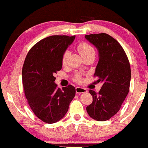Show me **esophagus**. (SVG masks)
I'll return each mask as SVG.
<instances>
[{
	"label": "esophagus",
	"mask_w": 148,
	"mask_h": 148,
	"mask_svg": "<svg viewBox=\"0 0 148 148\" xmlns=\"http://www.w3.org/2000/svg\"><path fill=\"white\" fill-rule=\"evenodd\" d=\"M87 92V90L84 88L81 87H76V92L77 94H81V93H85Z\"/></svg>",
	"instance_id": "1"
}]
</instances>
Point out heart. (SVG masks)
Here are the masks:
<instances>
[{
	"label": "heart",
	"instance_id": "b5f03b06",
	"mask_svg": "<svg viewBox=\"0 0 148 148\" xmlns=\"http://www.w3.org/2000/svg\"><path fill=\"white\" fill-rule=\"evenodd\" d=\"M77 49L79 51V53L82 57L86 56L88 55V54L91 53H95V49L90 45L86 42H81L79 45L77 46ZM69 56V51H65L62 54V63L64 65H65L67 62V59H68ZM77 81H80L81 80L80 76H76L75 79Z\"/></svg>",
	"mask_w": 148,
	"mask_h": 148
}]
</instances>
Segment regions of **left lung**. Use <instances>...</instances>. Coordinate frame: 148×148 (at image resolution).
<instances>
[{
  "label": "left lung",
  "mask_w": 148,
  "mask_h": 148,
  "mask_svg": "<svg viewBox=\"0 0 148 148\" xmlns=\"http://www.w3.org/2000/svg\"><path fill=\"white\" fill-rule=\"evenodd\" d=\"M85 37L99 52L94 76L103 84L98 93L89 90L92 102L86 110L94 120L106 121L118 113L130 92V64L122 46L108 34H91Z\"/></svg>",
  "instance_id": "obj_1"
}]
</instances>
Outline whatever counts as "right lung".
Masks as SVG:
<instances>
[{"label":"right lung","mask_w":148,"mask_h":148,"mask_svg":"<svg viewBox=\"0 0 148 148\" xmlns=\"http://www.w3.org/2000/svg\"><path fill=\"white\" fill-rule=\"evenodd\" d=\"M74 39L75 35L46 37L35 44L25 57L22 68L25 96L35 115L46 123H55L63 118L75 96L72 85L57 88L54 76L62 69V54Z\"/></svg>","instance_id":"add662e5"}]
</instances>
